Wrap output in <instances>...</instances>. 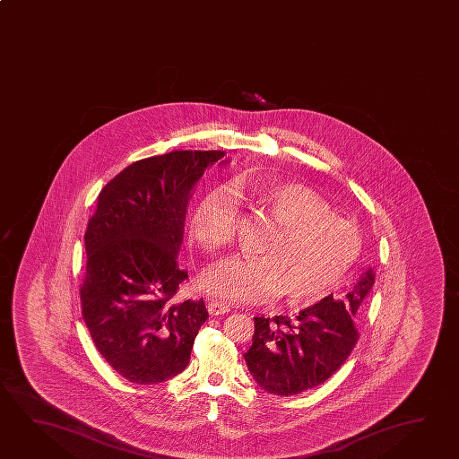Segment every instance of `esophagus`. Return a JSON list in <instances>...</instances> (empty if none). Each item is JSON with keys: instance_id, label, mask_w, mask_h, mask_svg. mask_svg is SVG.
<instances>
[{"instance_id": "34e87169", "label": "esophagus", "mask_w": 459, "mask_h": 459, "mask_svg": "<svg viewBox=\"0 0 459 459\" xmlns=\"http://www.w3.org/2000/svg\"><path fill=\"white\" fill-rule=\"evenodd\" d=\"M208 313L212 316L226 315V313H230V305L221 303V301H210L208 303Z\"/></svg>"}]
</instances>
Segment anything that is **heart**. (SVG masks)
Returning <instances> with one entry per match:
<instances>
[{
    "label": "heart",
    "instance_id": "1",
    "mask_svg": "<svg viewBox=\"0 0 459 459\" xmlns=\"http://www.w3.org/2000/svg\"><path fill=\"white\" fill-rule=\"evenodd\" d=\"M255 205L277 223L259 257H230L210 270L204 287L213 297L261 301L285 293L306 305L325 297L359 259V228L331 210L325 198L299 182L254 184L239 180ZM238 202L231 190L208 192L190 216V236L208 254L233 241Z\"/></svg>",
    "mask_w": 459,
    "mask_h": 459
}]
</instances>
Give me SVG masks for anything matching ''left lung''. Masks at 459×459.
<instances>
[{
	"mask_svg": "<svg viewBox=\"0 0 459 459\" xmlns=\"http://www.w3.org/2000/svg\"><path fill=\"white\" fill-rule=\"evenodd\" d=\"M373 285L375 273L368 269L345 297L329 295L293 319L254 317L244 359L255 383L270 394L295 395L327 381L359 342L355 317Z\"/></svg>",
	"mask_w": 459,
	"mask_h": 459,
	"instance_id": "8db88e82",
	"label": "left lung"
}]
</instances>
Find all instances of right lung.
Listing matches in <instances>:
<instances>
[{
	"instance_id": "obj_1",
	"label": "right lung",
	"mask_w": 459,
	"mask_h": 459,
	"mask_svg": "<svg viewBox=\"0 0 459 459\" xmlns=\"http://www.w3.org/2000/svg\"><path fill=\"white\" fill-rule=\"evenodd\" d=\"M225 152L179 150L135 161L102 187L84 234L82 319L120 377L160 385L189 365L204 299L174 301L189 279L176 255L190 190Z\"/></svg>"
}]
</instances>
